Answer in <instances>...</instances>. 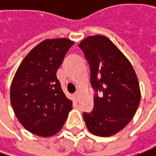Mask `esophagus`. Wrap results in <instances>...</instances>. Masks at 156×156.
<instances>
[{"label":"esophagus","mask_w":156,"mask_h":156,"mask_svg":"<svg viewBox=\"0 0 156 156\" xmlns=\"http://www.w3.org/2000/svg\"><path fill=\"white\" fill-rule=\"evenodd\" d=\"M80 95H81V94H80L79 92H76V93L75 94V98L76 101H78V100H79V98H80Z\"/></svg>","instance_id":"34e87169"}]
</instances>
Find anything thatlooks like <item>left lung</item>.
<instances>
[{
    "instance_id": "obj_1",
    "label": "left lung",
    "mask_w": 156,
    "mask_h": 156,
    "mask_svg": "<svg viewBox=\"0 0 156 156\" xmlns=\"http://www.w3.org/2000/svg\"><path fill=\"white\" fill-rule=\"evenodd\" d=\"M78 46L89 63L92 87L103 94L101 97L94 95L92 112L82 114L86 126L97 136L115 135L132 120L141 101L135 69L104 35L88 36Z\"/></svg>"
}]
</instances>
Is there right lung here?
Here are the masks:
<instances>
[{
	"mask_svg": "<svg viewBox=\"0 0 156 156\" xmlns=\"http://www.w3.org/2000/svg\"><path fill=\"white\" fill-rule=\"evenodd\" d=\"M75 42L67 38L47 39L21 62L10 87V101L21 125L34 135L57 134L72 109L56 72Z\"/></svg>",
	"mask_w": 156,
	"mask_h": 156,
	"instance_id": "right-lung-1",
	"label": "right lung"
}]
</instances>
